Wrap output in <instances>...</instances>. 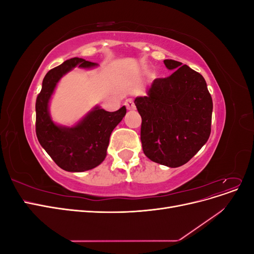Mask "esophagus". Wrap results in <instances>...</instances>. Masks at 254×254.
Wrapping results in <instances>:
<instances>
[{
  "label": "esophagus",
  "mask_w": 254,
  "mask_h": 254,
  "mask_svg": "<svg viewBox=\"0 0 254 254\" xmlns=\"http://www.w3.org/2000/svg\"><path fill=\"white\" fill-rule=\"evenodd\" d=\"M125 106H126V108L128 110H134L135 109V106H134L132 98H127L125 101Z\"/></svg>",
  "instance_id": "esophagus-1"
}]
</instances>
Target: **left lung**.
Returning <instances> with one entry per match:
<instances>
[{"mask_svg":"<svg viewBox=\"0 0 254 254\" xmlns=\"http://www.w3.org/2000/svg\"><path fill=\"white\" fill-rule=\"evenodd\" d=\"M174 73L157 78L147 96L134 104L142 118L141 142L145 156L168 167L193 158L209 140L213 102L201 74L179 61L165 59Z\"/></svg>","mask_w":254,"mask_h":254,"instance_id":"1","label":"left lung"}]
</instances>
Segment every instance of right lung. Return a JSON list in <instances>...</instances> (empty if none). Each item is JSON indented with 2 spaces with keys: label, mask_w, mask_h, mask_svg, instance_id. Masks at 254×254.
I'll use <instances>...</instances> for the list:
<instances>
[{
  "label": "right lung",
  "mask_w": 254,
  "mask_h": 254,
  "mask_svg": "<svg viewBox=\"0 0 254 254\" xmlns=\"http://www.w3.org/2000/svg\"><path fill=\"white\" fill-rule=\"evenodd\" d=\"M95 67L98 64L82 58H71L50 70L42 81L36 101V134L40 145L60 168L66 172H84L101 164L113 129L126 114V107L114 112L98 106L73 127L54 123L49 111L50 99L60 78L75 66Z\"/></svg>",
  "instance_id": "right-lung-1"
}]
</instances>
